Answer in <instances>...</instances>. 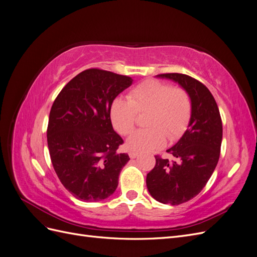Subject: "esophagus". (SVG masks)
<instances>
[{
    "mask_svg": "<svg viewBox=\"0 0 257 257\" xmlns=\"http://www.w3.org/2000/svg\"><path fill=\"white\" fill-rule=\"evenodd\" d=\"M138 157V153L136 152H130V158L131 159H136Z\"/></svg>",
    "mask_w": 257,
    "mask_h": 257,
    "instance_id": "1",
    "label": "esophagus"
}]
</instances>
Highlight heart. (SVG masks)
Listing matches in <instances>:
<instances>
[{
  "instance_id": "1",
  "label": "heart",
  "mask_w": 257,
  "mask_h": 257,
  "mask_svg": "<svg viewBox=\"0 0 257 257\" xmlns=\"http://www.w3.org/2000/svg\"><path fill=\"white\" fill-rule=\"evenodd\" d=\"M192 104L188 92L163 81L149 80L131 91L128 97H118L110 107V119L121 135L133 132L138 113H148L146 125L126 141L127 149L150 152L163 147L166 138L174 142L185 131L191 118Z\"/></svg>"
}]
</instances>
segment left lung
<instances>
[{"label": "left lung", "mask_w": 257, "mask_h": 257, "mask_svg": "<svg viewBox=\"0 0 257 257\" xmlns=\"http://www.w3.org/2000/svg\"><path fill=\"white\" fill-rule=\"evenodd\" d=\"M157 77L177 82L188 92L192 104L188 130L167 150L176 161L157 155L154 168L147 175L150 195L162 204L175 206L195 197L212 176L220 158L222 120L211 92L198 80L178 73Z\"/></svg>", "instance_id": "8db88e82"}]
</instances>
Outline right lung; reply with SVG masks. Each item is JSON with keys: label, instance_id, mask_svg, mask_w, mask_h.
<instances>
[{"label": "right lung", "instance_id": "1", "mask_svg": "<svg viewBox=\"0 0 257 257\" xmlns=\"http://www.w3.org/2000/svg\"><path fill=\"white\" fill-rule=\"evenodd\" d=\"M133 83L128 76L90 68L69 81L53 102L47 142L51 163L77 199L103 200L114 193L130 158L111 124L113 99Z\"/></svg>", "mask_w": 257, "mask_h": 257}]
</instances>
